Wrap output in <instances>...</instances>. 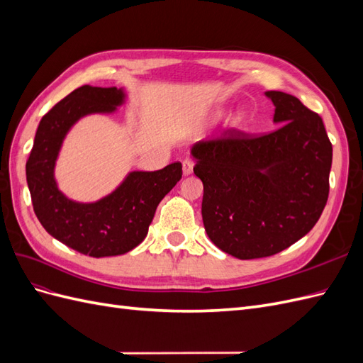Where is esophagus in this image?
Instances as JSON below:
<instances>
[{
  "instance_id": "esophagus-1",
  "label": "esophagus",
  "mask_w": 363,
  "mask_h": 363,
  "mask_svg": "<svg viewBox=\"0 0 363 363\" xmlns=\"http://www.w3.org/2000/svg\"><path fill=\"white\" fill-rule=\"evenodd\" d=\"M192 169H194V162L191 159H184L183 160V174L189 175V174H192Z\"/></svg>"
}]
</instances>
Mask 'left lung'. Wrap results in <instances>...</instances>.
Returning a JSON list of instances; mask_svg holds the SVG:
<instances>
[{
  "instance_id": "obj_1",
  "label": "left lung",
  "mask_w": 363,
  "mask_h": 363,
  "mask_svg": "<svg viewBox=\"0 0 363 363\" xmlns=\"http://www.w3.org/2000/svg\"><path fill=\"white\" fill-rule=\"evenodd\" d=\"M277 130L252 136L228 130L192 147L203 182L207 236L238 259L268 257L313 228L328 199L332 142L321 116L298 98L268 91Z\"/></svg>"
}]
</instances>
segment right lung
Segmentation results:
<instances>
[{"label": "right lung", "mask_w": 363, "mask_h": 363, "mask_svg": "<svg viewBox=\"0 0 363 363\" xmlns=\"http://www.w3.org/2000/svg\"><path fill=\"white\" fill-rule=\"evenodd\" d=\"M125 100L118 87L84 84L40 119L26 164L35 213L42 227L62 244L91 257L119 256L138 247L148 233L156 208L182 179V163L159 171H133L118 188L95 203L65 196L54 179L62 142L80 118L112 113Z\"/></svg>", "instance_id": "right-lung-1"}]
</instances>
